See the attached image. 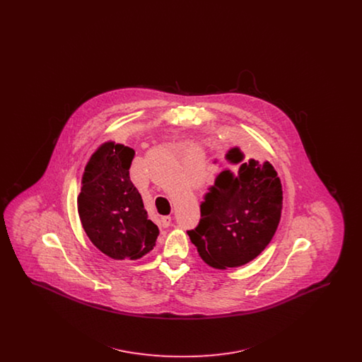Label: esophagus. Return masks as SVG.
Returning a JSON list of instances; mask_svg holds the SVG:
<instances>
[{
	"label": "esophagus",
	"mask_w": 362,
	"mask_h": 362,
	"mask_svg": "<svg viewBox=\"0 0 362 362\" xmlns=\"http://www.w3.org/2000/svg\"><path fill=\"white\" fill-rule=\"evenodd\" d=\"M173 224V218L170 216H164L160 218V226L163 228H168L170 225Z\"/></svg>",
	"instance_id": "esophagus-1"
}]
</instances>
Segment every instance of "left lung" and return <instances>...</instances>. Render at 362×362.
<instances>
[{"instance_id":"8db88e82","label":"left lung","mask_w":362,"mask_h":362,"mask_svg":"<svg viewBox=\"0 0 362 362\" xmlns=\"http://www.w3.org/2000/svg\"><path fill=\"white\" fill-rule=\"evenodd\" d=\"M241 161L239 148L225 155L228 165L204 197L199 224L187 230L201 258L214 269L257 258L279 224L282 186L274 167L254 158Z\"/></svg>"}]
</instances>
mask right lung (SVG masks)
Returning a JSON list of instances; mask_svg holds the SVG:
<instances>
[{
    "label": "right lung",
    "instance_id": "1",
    "mask_svg": "<svg viewBox=\"0 0 362 362\" xmlns=\"http://www.w3.org/2000/svg\"><path fill=\"white\" fill-rule=\"evenodd\" d=\"M134 151L105 142L90 156L77 198L89 240L112 259L141 258L155 247L158 228L148 220L137 187L130 180Z\"/></svg>",
    "mask_w": 362,
    "mask_h": 362
}]
</instances>
